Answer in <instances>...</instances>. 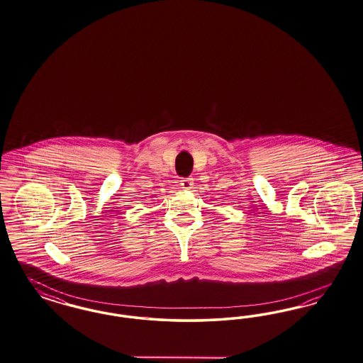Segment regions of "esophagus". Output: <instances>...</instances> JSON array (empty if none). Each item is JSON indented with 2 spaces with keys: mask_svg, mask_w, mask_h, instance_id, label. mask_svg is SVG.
Listing matches in <instances>:
<instances>
[{
  "mask_svg": "<svg viewBox=\"0 0 363 363\" xmlns=\"http://www.w3.org/2000/svg\"><path fill=\"white\" fill-rule=\"evenodd\" d=\"M193 179L191 178H184V179H181V186L184 190H190V189L193 188Z\"/></svg>",
  "mask_w": 363,
  "mask_h": 363,
  "instance_id": "1",
  "label": "esophagus"
}]
</instances>
